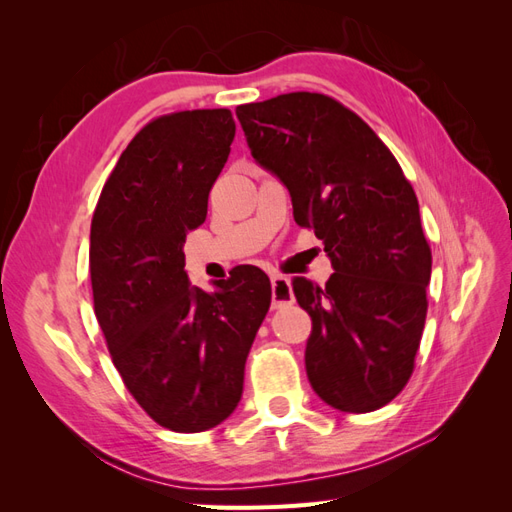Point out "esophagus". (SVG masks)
I'll return each mask as SVG.
<instances>
[{
    "label": "esophagus",
    "instance_id": "obj_1",
    "mask_svg": "<svg viewBox=\"0 0 512 512\" xmlns=\"http://www.w3.org/2000/svg\"><path fill=\"white\" fill-rule=\"evenodd\" d=\"M271 299H273V307H286L294 301V294L290 288L288 277L284 275H271Z\"/></svg>",
    "mask_w": 512,
    "mask_h": 512
}]
</instances>
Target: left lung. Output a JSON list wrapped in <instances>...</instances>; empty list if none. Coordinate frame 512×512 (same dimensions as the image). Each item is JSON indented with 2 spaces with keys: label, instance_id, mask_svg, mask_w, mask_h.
<instances>
[{
  "label": "left lung",
  "instance_id": "1",
  "mask_svg": "<svg viewBox=\"0 0 512 512\" xmlns=\"http://www.w3.org/2000/svg\"><path fill=\"white\" fill-rule=\"evenodd\" d=\"M235 113L252 158L286 185L294 220L333 267L322 288L292 280L312 318L309 384L335 410H378L406 386L427 314L431 250L412 185L376 132L329 96L297 91Z\"/></svg>",
  "mask_w": 512,
  "mask_h": 512
}]
</instances>
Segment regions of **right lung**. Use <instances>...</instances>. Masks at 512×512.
I'll return each mask as SVG.
<instances>
[{"label": "right lung", "instance_id": "1", "mask_svg": "<svg viewBox=\"0 0 512 512\" xmlns=\"http://www.w3.org/2000/svg\"><path fill=\"white\" fill-rule=\"evenodd\" d=\"M228 108L153 119L121 153L91 220L94 309L123 384L177 433L207 431L235 412L245 359L271 305L252 265L205 292L185 271L183 243L235 141Z\"/></svg>", "mask_w": 512, "mask_h": 512}]
</instances>
